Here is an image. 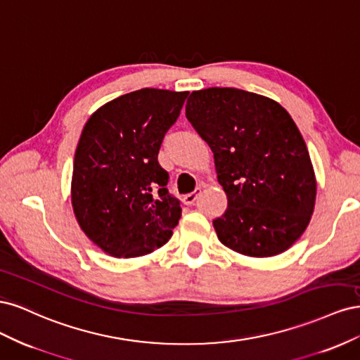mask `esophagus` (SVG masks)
<instances>
[{
  "label": "esophagus",
  "mask_w": 360,
  "mask_h": 360,
  "mask_svg": "<svg viewBox=\"0 0 360 360\" xmlns=\"http://www.w3.org/2000/svg\"><path fill=\"white\" fill-rule=\"evenodd\" d=\"M200 193H201V188H197L195 191L186 193V195H184V197H183V202L186 204V205H192L195 201H197V198L200 197Z\"/></svg>",
  "instance_id": "obj_1"
}]
</instances>
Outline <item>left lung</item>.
Instances as JSON below:
<instances>
[{"instance_id": "obj_1", "label": "left lung", "mask_w": 360, "mask_h": 360, "mask_svg": "<svg viewBox=\"0 0 360 360\" xmlns=\"http://www.w3.org/2000/svg\"><path fill=\"white\" fill-rule=\"evenodd\" d=\"M186 118L214 155L228 198L217 238L238 254L271 257L307 230L317 184L307 144L269 97L231 86L193 91Z\"/></svg>"}]
</instances>
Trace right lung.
Wrapping results in <instances>:
<instances>
[{
    "label": "right lung",
    "instance_id": "right-lung-1",
    "mask_svg": "<svg viewBox=\"0 0 360 360\" xmlns=\"http://www.w3.org/2000/svg\"><path fill=\"white\" fill-rule=\"evenodd\" d=\"M188 91L141 89L99 108L76 147L72 204L82 231L106 254L132 258L165 245L181 216L158 160Z\"/></svg>",
    "mask_w": 360,
    "mask_h": 360
}]
</instances>
